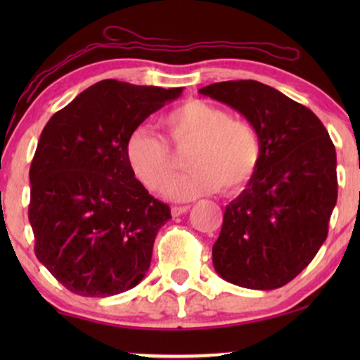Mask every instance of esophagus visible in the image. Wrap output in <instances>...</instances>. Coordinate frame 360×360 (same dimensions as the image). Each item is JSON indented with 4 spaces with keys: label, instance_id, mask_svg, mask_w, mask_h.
Here are the masks:
<instances>
[{
    "label": "esophagus",
    "instance_id": "1",
    "mask_svg": "<svg viewBox=\"0 0 360 360\" xmlns=\"http://www.w3.org/2000/svg\"><path fill=\"white\" fill-rule=\"evenodd\" d=\"M188 210H190V206H186V205H184V206H174V208H172V214L180 216V214L186 213V211H188Z\"/></svg>",
    "mask_w": 360,
    "mask_h": 360
}]
</instances>
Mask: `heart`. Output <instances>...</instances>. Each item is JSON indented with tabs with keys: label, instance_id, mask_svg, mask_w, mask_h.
Here are the masks:
<instances>
[{
	"label": "heart",
	"instance_id": "obj_1",
	"mask_svg": "<svg viewBox=\"0 0 360 360\" xmlns=\"http://www.w3.org/2000/svg\"><path fill=\"white\" fill-rule=\"evenodd\" d=\"M176 150L190 149V172L174 179L179 164L167 142L146 127L132 132L126 155L137 179L152 191L164 190L176 201L214 193L223 185L234 193L248 185L257 170L262 146L255 127L236 120L224 108L203 100H188L162 117Z\"/></svg>",
	"mask_w": 360,
	"mask_h": 360
}]
</instances>
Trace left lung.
I'll use <instances>...</instances> for the list:
<instances>
[{"instance_id":"left-lung-1","label":"left lung","mask_w":360,"mask_h":360,"mask_svg":"<svg viewBox=\"0 0 360 360\" xmlns=\"http://www.w3.org/2000/svg\"><path fill=\"white\" fill-rule=\"evenodd\" d=\"M200 93L240 112L262 146L252 179L224 210L216 274L244 288L283 287L326 240L338 201L331 137L311 110L260 82H219Z\"/></svg>"}]
</instances>
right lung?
Wrapping results in <instances>:
<instances>
[{
    "instance_id": "obj_1",
    "label": "right lung",
    "mask_w": 360,
    "mask_h": 360,
    "mask_svg": "<svg viewBox=\"0 0 360 360\" xmlns=\"http://www.w3.org/2000/svg\"><path fill=\"white\" fill-rule=\"evenodd\" d=\"M184 88L101 80L44 127L29 180L36 255L67 290L105 298L136 287L172 219L126 155L132 132Z\"/></svg>"
}]
</instances>
